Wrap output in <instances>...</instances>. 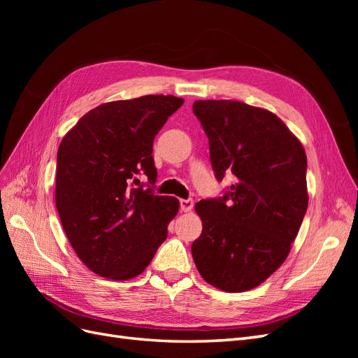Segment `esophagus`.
I'll return each mask as SVG.
<instances>
[{
  "mask_svg": "<svg viewBox=\"0 0 358 358\" xmlns=\"http://www.w3.org/2000/svg\"><path fill=\"white\" fill-rule=\"evenodd\" d=\"M194 208V200L192 199H182L180 200V210L182 212H189Z\"/></svg>",
  "mask_w": 358,
  "mask_h": 358,
  "instance_id": "obj_1",
  "label": "esophagus"
}]
</instances>
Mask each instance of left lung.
I'll use <instances>...</instances> for the list:
<instances>
[{
    "label": "left lung",
    "instance_id": "8db88e82",
    "mask_svg": "<svg viewBox=\"0 0 358 358\" xmlns=\"http://www.w3.org/2000/svg\"><path fill=\"white\" fill-rule=\"evenodd\" d=\"M192 112L209 138L218 180L236 183L196 210L203 231L191 252L206 282L229 292L263 284L285 262L308 209V159L300 140L266 109L199 100Z\"/></svg>",
    "mask_w": 358,
    "mask_h": 358
}]
</instances>
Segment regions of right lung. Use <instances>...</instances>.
<instances>
[{"instance_id":"1","label":"right lung","mask_w":358,"mask_h":358,"mask_svg":"<svg viewBox=\"0 0 358 358\" xmlns=\"http://www.w3.org/2000/svg\"><path fill=\"white\" fill-rule=\"evenodd\" d=\"M183 104L173 95L104 103L64 136L57 155L55 203L69 242L94 273L136 278L152 262L179 212L154 192V138ZM143 172L146 186L136 176Z\"/></svg>"}]
</instances>
